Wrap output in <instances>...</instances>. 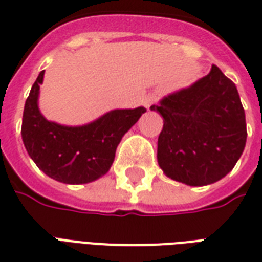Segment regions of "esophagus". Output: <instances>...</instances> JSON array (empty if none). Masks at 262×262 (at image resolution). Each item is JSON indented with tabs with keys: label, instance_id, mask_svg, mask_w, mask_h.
<instances>
[{
	"label": "esophagus",
	"instance_id": "1",
	"mask_svg": "<svg viewBox=\"0 0 262 262\" xmlns=\"http://www.w3.org/2000/svg\"><path fill=\"white\" fill-rule=\"evenodd\" d=\"M155 102H156V95L155 94L145 95V96H144V99H143V104L147 107L148 110H149V108H151V107L155 104Z\"/></svg>",
	"mask_w": 262,
	"mask_h": 262
}]
</instances>
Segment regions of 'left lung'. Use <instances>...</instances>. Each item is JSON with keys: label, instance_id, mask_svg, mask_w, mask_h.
<instances>
[{"label": "left lung", "instance_id": "left-lung-1", "mask_svg": "<svg viewBox=\"0 0 262 262\" xmlns=\"http://www.w3.org/2000/svg\"><path fill=\"white\" fill-rule=\"evenodd\" d=\"M151 110L163 117L158 163L168 178L189 186L217 182L246 145V118L235 84L212 67L190 87L164 96Z\"/></svg>", "mask_w": 262, "mask_h": 262}]
</instances>
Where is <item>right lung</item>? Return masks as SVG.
Segmentation results:
<instances>
[{"instance_id": "1", "label": "right lung", "mask_w": 262, "mask_h": 262, "mask_svg": "<svg viewBox=\"0 0 262 262\" xmlns=\"http://www.w3.org/2000/svg\"><path fill=\"white\" fill-rule=\"evenodd\" d=\"M43 76L45 71L39 73L24 106V147L47 177L68 185L94 182L108 172L123 135L147 108L111 110L81 126L53 122L43 117L38 106Z\"/></svg>"}]
</instances>
